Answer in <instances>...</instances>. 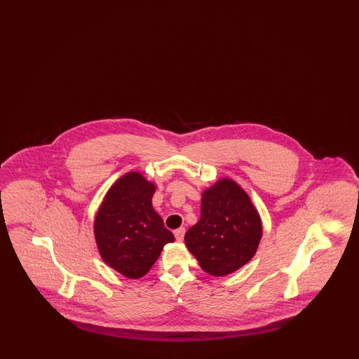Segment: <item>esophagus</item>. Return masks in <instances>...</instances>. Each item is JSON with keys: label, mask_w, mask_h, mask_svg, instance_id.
Instances as JSON below:
<instances>
[{"label": "esophagus", "mask_w": 359, "mask_h": 359, "mask_svg": "<svg viewBox=\"0 0 359 359\" xmlns=\"http://www.w3.org/2000/svg\"><path fill=\"white\" fill-rule=\"evenodd\" d=\"M175 238L176 241H179V242H182L183 239H184V234H186V229L184 227H180V229H177V230H175Z\"/></svg>", "instance_id": "1"}]
</instances>
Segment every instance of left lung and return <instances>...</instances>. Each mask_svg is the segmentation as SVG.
Returning a JSON list of instances; mask_svg holds the SVG:
<instances>
[{"instance_id":"1","label":"left lung","mask_w":359,"mask_h":359,"mask_svg":"<svg viewBox=\"0 0 359 359\" xmlns=\"http://www.w3.org/2000/svg\"><path fill=\"white\" fill-rule=\"evenodd\" d=\"M201 219L184 236L188 250L211 276L233 273L256 255L261 219L249 195L222 179L202 195Z\"/></svg>"}]
</instances>
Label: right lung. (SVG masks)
I'll return each mask as SVG.
<instances>
[{"label": "right lung", "instance_id": "add662e5", "mask_svg": "<svg viewBox=\"0 0 359 359\" xmlns=\"http://www.w3.org/2000/svg\"><path fill=\"white\" fill-rule=\"evenodd\" d=\"M156 186L129 172L107 191L94 221L103 261L128 278L149 272L164 245L175 237L152 207Z\"/></svg>", "mask_w": 359, "mask_h": 359}]
</instances>
